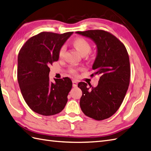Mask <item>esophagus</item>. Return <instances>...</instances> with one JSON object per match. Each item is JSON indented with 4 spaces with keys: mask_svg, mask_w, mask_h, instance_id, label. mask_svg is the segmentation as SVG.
<instances>
[{
    "mask_svg": "<svg viewBox=\"0 0 151 151\" xmlns=\"http://www.w3.org/2000/svg\"><path fill=\"white\" fill-rule=\"evenodd\" d=\"M72 85L73 87H77L78 86V81L76 80H73L72 81Z\"/></svg>",
    "mask_w": 151,
    "mask_h": 151,
    "instance_id": "esophagus-1",
    "label": "esophagus"
}]
</instances>
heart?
Masks as SVG:
<instances>
[{
  "mask_svg": "<svg viewBox=\"0 0 151 151\" xmlns=\"http://www.w3.org/2000/svg\"><path fill=\"white\" fill-rule=\"evenodd\" d=\"M72 44L73 47H74L78 52L81 54L82 56L86 55L87 54L91 51V45H90V42L87 41L86 39L82 38V37H78L74 39L72 42ZM65 55V48L64 47H61L60 48L59 51V58H63ZM78 69L71 67L68 70V72L70 73L72 75H76L78 73Z\"/></svg>",
  "mask_w": 151,
  "mask_h": 151,
  "instance_id": "1",
  "label": "heart"
}]
</instances>
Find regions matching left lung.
<instances>
[{
    "instance_id": "1",
    "label": "left lung",
    "mask_w": 151,
    "mask_h": 151,
    "mask_svg": "<svg viewBox=\"0 0 151 151\" xmlns=\"http://www.w3.org/2000/svg\"><path fill=\"white\" fill-rule=\"evenodd\" d=\"M96 42L98 48L90 76L100 75L96 87L80 82L82 90L80 106L89 118L98 121L111 117L121 106L129 88L130 68L128 52L125 45L111 33L102 29L77 32Z\"/></svg>"
}]
</instances>
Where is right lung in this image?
Instances as JSON below:
<instances>
[{
	"label": "right lung",
	"instance_id": "1",
	"mask_svg": "<svg viewBox=\"0 0 151 151\" xmlns=\"http://www.w3.org/2000/svg\"><path fill=\"white\" fill-rule=\"evenodd\" d=\"M73 33L41 32L32 37L20 50L17 79L24 101L33 111L43 116L61 112L72 87L69 78L50 81L49 66L59 59V51Z\"/></svg>",
	"mask_w": 151,
	"mask_h": 151
}]
</instances>
